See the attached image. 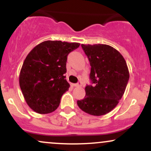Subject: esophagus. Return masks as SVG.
I'll return each mask as SVG.
<instances>
[{"instance_id": "esophagus-1", "label": "esophagus", "mask_w": 151, "mask_h": 151, "mask_svg": "<svg viewBox=\"0 0 151 151\" xmlns=\"http://www.w3.org/2000/svg\"><path fill=\"white\" fill-rule=\"evenodd\" d=\"M81 86V82H78L77 84H74V86H76V87H77V86Z\"/></svg>"}]
</instances>
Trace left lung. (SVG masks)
<instances>
[{
	"label": "left lung",
	"mask_w": 151,
	"mask_h": 151,
	"mask_svg": "<svg viewBox=\"0 0 151 151\" xmlns=\"http://www.w3.org/2000/svg\"><path fill=\"white\" fill-rule=\"evenodd\" d=\"M81 47L90 62L93 85H86L85 96L78 100L77 105L90 115H105L116 106L124 95L129 79L127 64L111 46L81 44Z\"/></svg>",
	"instance_id": "obj_1"
}]
</instances>
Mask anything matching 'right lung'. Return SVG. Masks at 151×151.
<instances>
[{
  "mask_svg": "<svg viewBox=\"0 0 151 151\" xmlns=\"http://www.w3.org/2000/svg\"><path fill=\"white\" fill-rule=\"evenodd\" d=\"M79 45L77 42L44 41L27 55L19 84L26 103L36 113L50 114L58 109L70 86L65 76L67 55Z\"/></svg>",
  "mask_w": 151,
  "mask_h": 151,
  "instance_id": "obj_1",
  "label": "right lung"
}]
</instances>
